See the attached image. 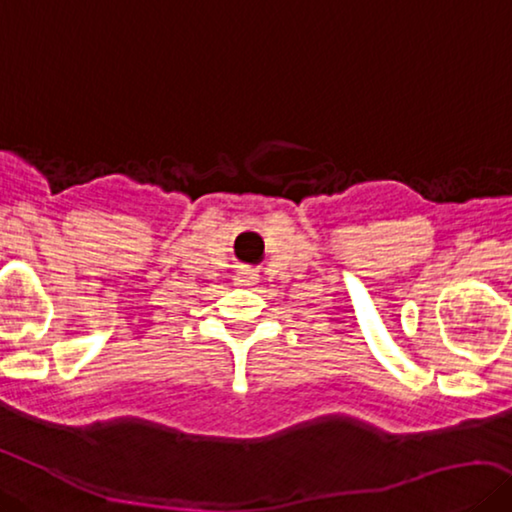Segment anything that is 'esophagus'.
I'll use <instances>...</instances> for the list:
<instances>
[{"instance_id":"34e87169","label":"esophagus","mask_w":512,"mask_h":512,"mask_svg":"<svg viewBox=\"0 0 512 512\" xmlns=\"http://www.w3.org/2000/svg\"><path fill=\"white\" fill-rule=\"evenodd\" d=\"M258 281V274H254V272H240L238 274V284L240 286H254Z\"/></svg>"}]
</instances>
